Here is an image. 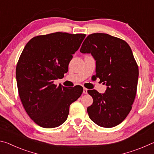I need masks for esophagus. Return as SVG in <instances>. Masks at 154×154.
I'll return each mask as SVG.
<instances>
[{"label":"esophagus","mask_w":154,"mask_h":154,"mask_svg":"<svg viewBox=\"0 0 154 154\" xmlns=\"http://www.w3.org/2000/svg\"><path fill=\"white\" fill-rule=\"evenodd\" d=\"M83 94H88V89H87V88H83Z\"/></svg>","instance_id":"1"}]
</instances>
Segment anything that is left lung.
Masks as SVG:
<instances>
[{"instance_id": "8db88e82", "label": "left lung", "mask_w": 154, "mask_h": 154, "mask_svg": "<svg viewBox=\"0 0 154 154\" xmlns=\"http://www.w3.org/2000/svg\"><path fill=\"white\" fill-rule=\"evenodd\" d=\"M81 53L91 54L96 61V77L106 89L100 94L88 90L93 98L89 118L99 126L112 128L122 123L132 109L137 93L139 69L126 41L105 33L88 35Z\"/></svg>"}]
</instances>
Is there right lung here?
Listing matches in <instances>:
<instances>
[{"instance_id":"obj_1","label":"right lung","mask_w":154,"mask_h":154,"mask_svg":"<svg viewBox=\"0 0 154 154\" xmlns=\"http://www.w3.org/2000/svg\"><path fill=\"white\" fill-rule=\"evenodd\" d=\"M84 34L54 32L37 36L27 43L16 66L20 98L30 118L45 128L60 126L66 120L71 104L83 92L54 84L64 76Z\"/></svg>"}]
</instances>
